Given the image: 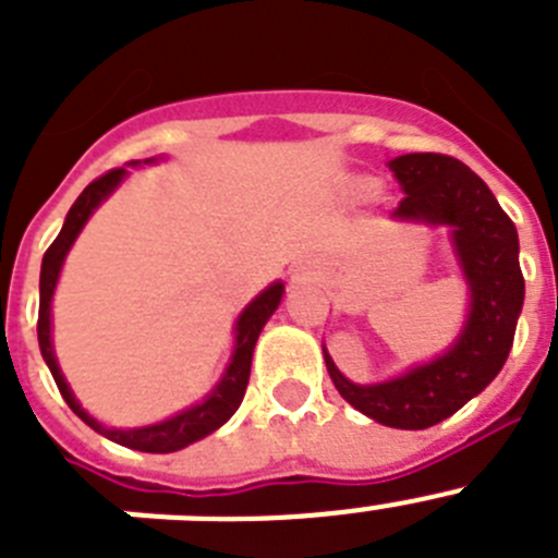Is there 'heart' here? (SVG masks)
<instances>
[{
    "label": "heart",
    "instance_id": "b5f03b06",
    "mask_svg": "<svg viewBox=\"0 0 558 558\" xmlns=\"http://www.w3.org/2000/svg\"><path fill=\"white\" fill-rule=\"evenodd\" d=\"M354 192H357V195H372V192H374V181H368V179L357 181V184H354Z\"/></svg>",
    "mask_w": 558,
    "mask_h": 558
}]
</instances>
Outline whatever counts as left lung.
Here are the masks:
<instances>
[{
	"label": "left lung",
	"mask_w": 558,
	"mask_h": 558,
	"mask_svg": "<svg viewBox=\"0 0 558 558\" xmlns=\"http://www.w3.org/2000/svg\"><path fill=\"white\" fill-rule=\"evenodd\" d=\"M405 198L397 218L450 226L458 259L472 290L470 322L456 347L405 377L354 386L324 349L327 372L349 405L368 418L402 430H425L445 422L500 374L514 343L525 299L520 240L481 175L445 153H408L391 165Z\"/></svg>",
	"instance_id": "1"
}]
</instances>
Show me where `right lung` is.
Here are the masks:
<instances>
[{
  "instance_id": "1",
  "label": "right lung",
  "mask_w": 558,
  "mask_h": 558,
  "mask_svg": "<svg viewBox=\"0 0 558 558\" xmlns=\"http://www.w3.org/2000/svg\"><path fill=\"white\" fill-rule=\"evenodd\" d=\"M122 175H125V167H117V170L102 172L100 179L92 181V184L77 195V201L72 204V209H69L61 234L52 240V245H49L47 254H44L41 302H38V347H41V354L44 360H47L49 372H52V377H56V386L58 391H61V397L66 399V405L72 408V411H75L88 427H95L97 433H102V436L117 441V445L131 447V450L175 452L181 450V447L192 445V441H198V438L215 433L223 422H229V418L234 416V411L240 408V402H243L245 397V386H248L251 357H254L256 338H259L265 322H268L270 315H274V310L279 307V302H282L284 288L282 282L270 284L265 293L256 295L254 302L243 310L240 322H236L234 357H231L229 368H226L223 379H220V386L211 391V397L206 399V402L179 413V416L167 418V422H161V425L140 427V430H108V427H102L100 422H95V418L88 416V413L77 405V399L72 397L66 379H63L61 368H58L56 354H52V340H49V302H52V293H56V282H58V274H61L63 256H66V251L72 248L75 236L81 234L88 215L100 206V201L106 198L113 186L120 184Z\"/></svg>"
}]
</instances>
